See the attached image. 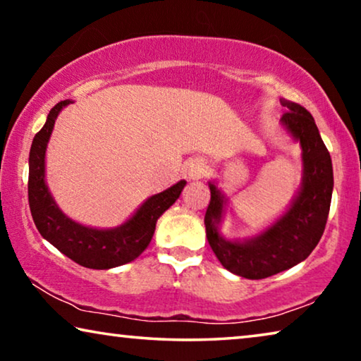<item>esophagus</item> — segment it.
I'll list each match as a JSON object with an SVG mask.
<instances>
[{
	"label": "esophagus",
	"instance_id": "1",
	"mask_svg": "<svg viewBox=\"0 0 361 361\" xmlns=\"http://www.w3.org/2000/svg\"><path fill=\"white\" fill-rule=\"evenodd\" d=\"M205 173H207V167H205L202 160H194V162L190 164V167H188V176H190V180H201Z\"/></svg>",
	"mask_w": 361,
	"mask_h": 361
}]
</instances>
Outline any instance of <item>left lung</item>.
<instances>
[{
    "label": "left lung",
    "instance_id": "obj_1",
    "mask_svg": "<svg viewBox=\"0 0 361 361\" xmlns=\"http://www.w3.org/2000/svg\"><path fill=\"white\" fill-rule=\"evenodd\" d=\"M281 104L289 109L281 123L300 142L304 162L300 191L281 219L255 238L228 241L219 233L226 199L209 183L210 202L204 216L207 241L226 270L247 279L273 276L305 260L323 236L333 196V164L312 114L297 102L283 99Z\"/></svg>",
    "mask_w": 361,
    "mask_h": 361
}]
</instances>
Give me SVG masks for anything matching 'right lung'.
I'll return each instance as SVG.
<instances>
[{
	"label": "right lung",
	"mask_w": 361,
	"mask_h": 361,
	"mask_svg": "<svg viewBox=\"0 0 361 361\" xmlns=\"http://www.w3.org/2000/svg\"><path fill=\"white\" fill-rule=\"evenodd\" d=\"M71 102L68 99L57 102L49 111L47 123L32 141L28 157V204L39 234L57 250L82 267L107 270L141 255L151 243L159 216L180 197L186 181L181 180L169 190L154 194L130 220L111 230L83 226L68 219L48 191L44 181V154L57 116Z\"/></svg>",
	"instance_id": "right-lung-1"
}]
</instances>
